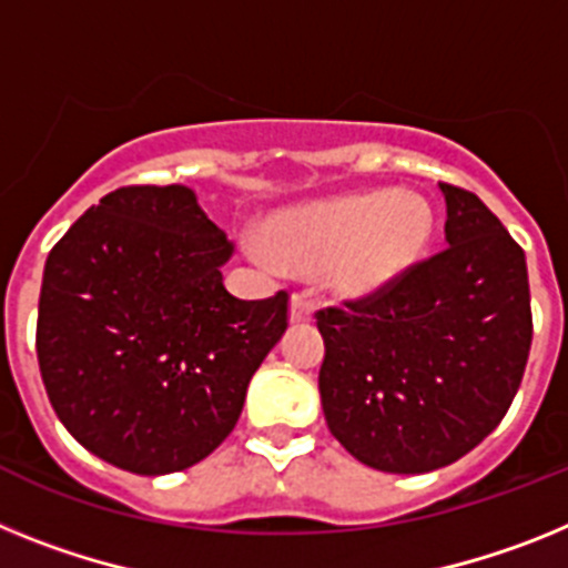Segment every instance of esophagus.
<instances>
[{
	"label": "esophagus",
	"instance_id": "obj_1",
	"mask_svg": "<svg viewBox=\"0 0 568 568\" xmlns=\"http://www.w3.org/2000/svg\"><path fill=\"white\" fill-rule=\"evenodd\" d=\"M314 294L312 291H297L294 297H291V320L294 323H305V320H312L314 314Z\"/></svg>",
	"mask_w": 568,
	"mask_h": 568
}]
</instances>
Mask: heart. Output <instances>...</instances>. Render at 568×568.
Masks as SVG:
<instances>
[{"label":"heart","mask_w":568,"mask_h":568,"mask_svg":"<svg viewBox=\"0 0 568 568\" xmlns=\"http://www.w3.org/2000/svg\"><path fill=\"white\" fill-rule=\"evenodd\" d=\"M271 236L285 263L297 268L328 265L334 288L368 294L392 283L426 251L432 209L414 194L372 191L288 211L274 220ZM251 248L263 260H277L263 240H254Z\"/></svg>","instance_id":"heart-1"}]
</instances>
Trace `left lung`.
<instances>
[{"instance_id": "8db88e82", "label": "left lung", "mask_w": 568, "mask_h": 568, "mask_svg": "<svg viewBox=\"0 0 568 568\" xmlns=\"http://www.w3.org/2000/svg\"><path fill=\"white\" fill-rule=\"evenodd\" d=\"M440 191L446 248L314 314L325 423L348 455L392 475L434 471L480 446L531 348L523 248L480 196L452 182Z\"/></svg>"}]
</instances>
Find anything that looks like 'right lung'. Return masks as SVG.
I'll return each mask as SVG.
<instances>
[{
    "mask_svg": "<svg viewBox=\"0 0 568 568\" xmlns=\"http://www.w3.org/2000/svg\"><path fill=\"white\" fill-rule=\"evenodd\" d=\"M231 243L185 185H125L48 254L37 357L48 400L88 452L171 475L234 432L245 388L288 328V291L240 300Z\"/></svg>",
    "mask_w": 568,
    "mask_h": 568,
    "instance_id": "obj_1",
    "label": "right lung"
}]
</instances>
